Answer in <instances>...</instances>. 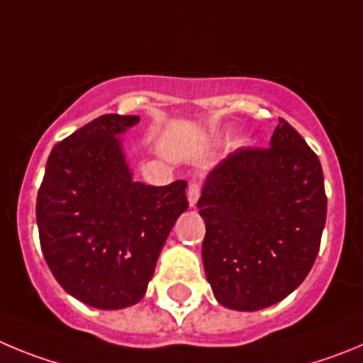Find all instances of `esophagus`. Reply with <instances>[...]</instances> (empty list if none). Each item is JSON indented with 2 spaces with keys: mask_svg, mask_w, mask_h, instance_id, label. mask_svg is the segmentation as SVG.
<instances>
[{
  "mask_svg": "<svg viewBox=\"0 0 363 363\" xmlns=\"http://www.w3.org/2000/svg\"><path fill=\"white\" fill-rule=\"evenodd\" d=\"M199 195H201V186H199V182L191 181L188 184V202L191 208H195V204H197Z\"/></svg>",
  "mask_w": 363,
  "mask_h": 363,
  "instance_id": "34e87169",
  "label": "esophagus"
}]
</instances>
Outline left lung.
<instances>
[{
    "instance_id": "left-lung-1",
    "label": "left lung",
    "mask_w": 363,
    "mask_h": 363,
    "mask_svg": "<svg viewBox=\"0 0 363 363\" xmlns=\"http://www.w3.org/2000/svg\"><path fill=\"white\" fill-rule=\"evenodd\" d=\"M202 262L215 298L259 311L308 277L325 226L328 197L316 153L279 119L269 148H240L206 177Z\"/></svg>"
}]
</instances>
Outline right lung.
I'll return each mask as SVG.
<instances>
[{
  "instance_id": "add662e5",
  "label": "right lung",
  "mask_w": 363,
  "mask_h": 363,
  "mask_svg": "<svg viewBox=\"0 0 363 363\" xmlns=\"http://www.w3.org/2000/svg\"><path fill=\"white\" fill-rule=\"evenodd\" d=\"M137 116L106 113L52 148L38 191L39 242L65 291L97 309L145 296L169 231L188 208L186 181L132 179L121 133Z\"/></svg>"
}]
</instances>
